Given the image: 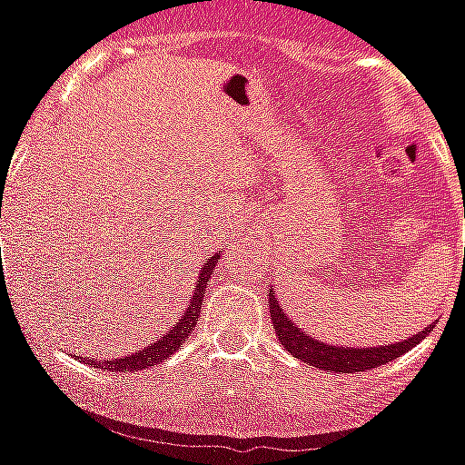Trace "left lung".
<instances>
[{
  "instance_id": "1",
  "label": "left lung",
  "mask_w": 465,
  "mask_h": 465,
  "mask_svg": "<svg viewBox=\"0 0 465 465\" xmlns=\"http://www.w3.org/2000/svg\"><path fill=\"white\" fill-rule=\"evenodd\" d=\"M270 320H272L274 334H277L280 344L292 357L302 359L304 364H310V367L324 369V371H341V374L381 367L386 361L411 351L433 330V324H429L423 331L411 334L409 340L396 341V344H376V347H349V344L347 347H340L337 344L334 347V344H327V341L314 340L302 327H297L292 317L280 307L272 287H270Z\"/></svg>"
}]
</instances>
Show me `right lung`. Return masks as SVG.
<instances>
[{"mask_svg": "<svg viewBox=\"0 0 465 465\" xmlns=\"http://www.w3.org/2000/svg\"><path fill=\"white\" fill-rule=\"evenodd\" d=\"M220 262V252H215L213 257H208L203 265H200V277L195 290L191 294V304L188 310L183 314L181 320L173 324L171 330L163 334L158 341H151L145 347L135 349L131 351L128 357L121 359H101V361H91L96 369H106V371H141V369H151L155 364H161L163 359H168L175 351L181 349V344L193 334L195 324H198V314H200V304H203V297H205V287H208L210 277L215 272V265ZM84 359V357H81ZM89 361V359H86Z\"/></svg>", "mask_w": 465, "mask_h": 465, "instance_id": "obj_1", "label": "right lung"}]
</instances>
